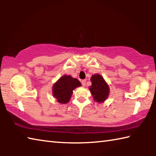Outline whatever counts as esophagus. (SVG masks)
I'll return each mask as SVG.
<instances>
[{
	"label": "esophagus",
	"mask_w": 156,
	"mask_h": 156,
	"mask_svg": "<svg viewBox=\"0 0 156 156\" xmlns=\"http://www.w3.org/2000/svg\"><path fill=\"white\" fill-rule=\"evenodd\" d=\"M81 83H82V84H83V86H85V84H86V80H83L81 81Z\"/></svg>",
	"instance_id": "esophagus-1"
}]
</instances>
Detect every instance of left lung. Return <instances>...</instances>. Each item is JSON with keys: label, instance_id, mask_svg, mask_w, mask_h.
I'll list each match as a JSON object with an SVG mask.
<instances>
[{"label": "left lung", "instance_id": "1", "mask_svg": "<svg viewBox=\"0 0 156 156\" xmlns=\"http://www.w3.org/2000/svg\"><path fill=\"white\" fill-rule=\"evenodd\" d=\"M91 86L89 90L94 100L97 102H103L106 100L109 94V87L106 82L99 74H94L91 78Z\"/></svg>", "mask_w": 156, "mask_h": 156}]
</instances>
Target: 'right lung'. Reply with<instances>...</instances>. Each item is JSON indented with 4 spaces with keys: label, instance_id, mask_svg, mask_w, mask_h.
<instances>
[{
    "label": "right lung",
    "instance_id": "obj_1",
    "mask_svg": "<svg viewBox=\"0 0 156 156\" xmlns=\"http://www.w3.org/2000/svg\"><path fill=\"white\" fill-rule=\"evenodd\" d=\"M80 86L81 83L78 79L65 75L53 85V96L56 98L59 103L66 104L69 101L73 91Z\"/></svg>",
    "mask_w": 156,
    "mask_h": 156
}]
</instances>
